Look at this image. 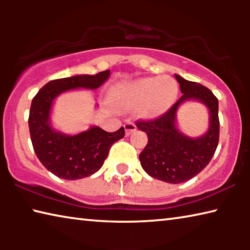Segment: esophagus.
Listing matches in <instances>:
<instances>
[{
  "label": "esophagus",
  "instance_id": "1",
  "mask_svg": "<svg viewBox=\"0 0 250 250\" xmlns=\"http://www.w3.org/2000/svg\"><path fill=\"white\" fill-rule=\"evenodd\" d=\"M125 134L130 135L133 132V131L137 130V125H135L133 122H126V124L125 125Z\"/></svg>",
  "mask_w": 250,
  "mask_h": 250
}]
</instances>
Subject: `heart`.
<instances>
[{
	"label": "heart",
	"mask_w": 250,
	"mask_h": 250,
	"mask_svg": "<svg viewBox=\"0 0 250 250\" xmlns=\"http://www.w3.org/2000/svg\"><path fill=\"white\" fill-rule=\"evenodd\" d=\"M179 87L171 77L142 78L118 87L113 92V103L119 109L140 108L143 117L155 118L171 107Z\"/></svg>",
	"instance_id": "1"
}]
</instances>
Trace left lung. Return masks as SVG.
I'll use <instances>...</instances> for the list:
<instances>
[{"instance_id":"left-lung-1","label":"left lung","mask_w":250,"mask_h":250,"mask_svg":"<svg viewBox=\"0 0 250 250\" xmlns=\"http://www.w3.org/2000/svg\"><path fill=\"white\" fill-rule=\"evenodd\" d=\"M182 97L166 113L155 119L135 122L147 135V145L139 155L147 174L172 184L183 183L207 167L216 151L219 140L218 100L208 88L175 75ZM201 101L210 109V128L201 138L191 139L175 126L178 105L186 100Z\"/></svg>"}]
</instances>
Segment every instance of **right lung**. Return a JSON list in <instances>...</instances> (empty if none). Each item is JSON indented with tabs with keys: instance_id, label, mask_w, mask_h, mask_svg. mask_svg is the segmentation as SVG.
Returning a JSON list of instances; mask_svg holds the SVG:
<instances>
[{
	"instance_id": "right-lung-1",
	"label": "right lung",
	"mask_w": 250,
	"mask_h": 250,
	"mask_svg": "<svg viewBox=\"0 0 250 250\" xmlns=\"http://www.w3.org/2000/svg\"><path fill=\"white\" fill-rule=\"evenodd\" d=\"M110 70L97 75H80L52 80L34 97L28 126L32 145L41 163L61 179L79 180L99 171L113 143L125 137V128L107 132L92 126L76 135H66L52 129L49 115L53 100L69 89H96L108 79Z\"/></svg>"
}]
</instances>
